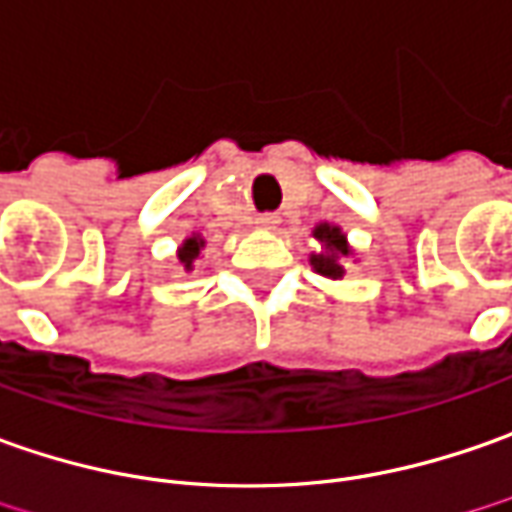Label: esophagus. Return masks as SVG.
Instances as JSON below:
<instances>
[{"label": "esophagus", "mask_w": 512, "mask_h": 512, "mask_svg": "<svg viewBox=\"0 0 512 512\" xmlns=\"http://www.w3.org/2000/svg\"><path fill=\"white\" fill-rule=\"evenodd\" d=\"M255 223H257V229H266V232H269V229H277L280 218H277L274 212H266V215H257Z\"/></svg>", "instance_id": "obj_1"}]
</instances>
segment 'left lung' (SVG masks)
Segmentation results:
<instances>
[{"label": "left lung", "instance_id": "1", "mask_svg": "<svg viewBox=\"0 0 512 512\" xmlns=\"http://www.w3.org/2000/svg\"><path fill=\"white\" fill-rule=\"evenodd\" d=\"M311 235L320 243V252H311L309 255L311 269L317 274H323V277H328V280H343L345 260L354 257L348 235H345L340 226H334V223H317L311 229Z\"/></svg>", "mask_w": 512, "mask_h": 512}]
</instances>
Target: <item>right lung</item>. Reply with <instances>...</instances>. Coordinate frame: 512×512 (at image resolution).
Wrapping results in <instances>:
<instances>
[{
	"mask_svg": "<svg viewBox=\"0 0 512 512\" xmlns=\"http://www.w3.org/2000/svg\"><path fill=\"white\" fill-rule=\"evenodd\" d=\"M206 249V240H203V235H198V232H192L189 238L181 240V246H178V252H175V257H178V269L181 272H192L195 269V260L201 257V252Z\"/></svg>",
	"mask_w": 512,
	"mask_h": 512,
	"instance_id": "1",
	"label": "right lung"
}]
</instances>
